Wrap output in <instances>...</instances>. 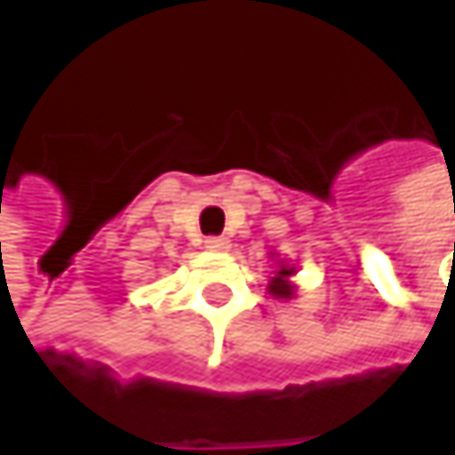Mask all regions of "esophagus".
Instances as JSON below:
<instances>
[{"mask_svg":"<svg viewBox=\"0 0 455 455\" xmlns=\"http://www.w3.org/2000/svg\"><path fill=\"white\" fill-rule=\"evenodd\" d=\"M228 244H231V242H228L227 236H208V239H205V247H208L211 252H224V250H228Z\"/></svg>","mask_w":455,"mask_h":455,"instance_id":"1","label":"esophagus"}]
</instances>
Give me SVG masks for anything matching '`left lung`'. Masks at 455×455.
Masks as SVG:
<instances>
[{
	"mask_svg": "<svg viewBox=\"0 0 455 455\" xmlns=\"http://www.w3.org/2000/svg\"><path fill=\"white\" fill-rule=\"evenodd\" d=\"M271 258H274V271H271V276H268L266 292H268L271 298H279V300H292V298L298 295V284L292 282V276L298 274V266L290 263L287 258L279 260L276 252H271Z\"/></svg>",
	"mask_w": 455,
	"mask_h": 455,
	"instance_id": "1",
	"label": "left lung"
}]
</instances>
